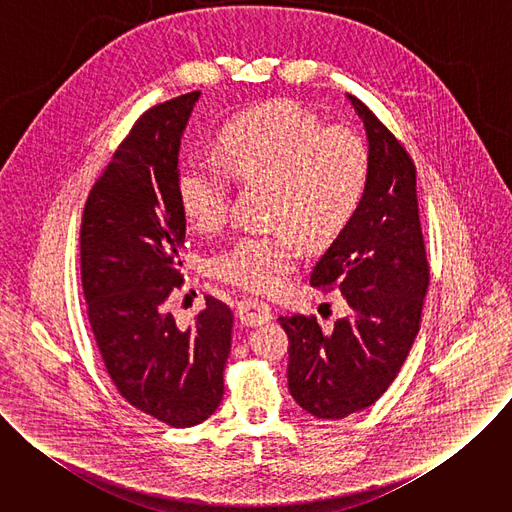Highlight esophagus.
<instances>
[{
	"label": "esophagus",
	"mask_w": 512,
	"mask_h": 512,
	"mask_svg": "<svg viewBox=\"0 0 512 512\" xmlns=\"http://www.w3.org/2000/svg\"><path fill=\"white\" fill-rule=\"evenodd\" d=\"M237 316L247 326H261L271 320V308L263 300L245 298L237 306Z\"/></svg>",
	"instance_id": "obj_1"
}]
</instances>
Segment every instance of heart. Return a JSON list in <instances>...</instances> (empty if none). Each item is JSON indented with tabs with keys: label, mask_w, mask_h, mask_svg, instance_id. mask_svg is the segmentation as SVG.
Masks as SVG:
<instances>
[{
	"label": "heart",
	"mask_w": 512,
	"mask_h": 512,
	"mask_svg": "<svg viewBox=\"0 0 512 512\" xmlns=\"http://www.w3.org/2000/svg\"><path fill=\"white\" fill-rule=\"evenodd\" d=\"M214 158L235 180L273 188L269 221L283 227L271 235L241 237L210 261L218 279L257 294L279 289L298 263L294 228L312 245L334 239L350 225L369 186V150L362 137L348 127H326L289 99L231 117L216 135ZM224 173L190 162L178 174L182 214L200 233L227 223L231 186Z\"/></svg>",
	"instance_id": "heart-1"
}]
</instances>
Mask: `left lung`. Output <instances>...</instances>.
Here are the masks:
<instances>
[{
    "mask_svg": "<svg viewBox=\"0 0 512 512\" xmlns=\"http://www.w3.org/2000/svg\"><path fill=\"white\" fill-rule=\"evenodd\" d=\"M346 97L367 131L369 186L310 283L338 287L348 312L332 330L314 316L279 318L289 338V393L318 419L367 409L387 391L419 332L429 285L413 160L367 105Z\"/></svg>",
    "mask_w": 512,
    "mask_h": 512,
    "instance_id": "1",
    "label": "left lung"
}]
</instances>
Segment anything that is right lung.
I'll return each mask as SVG.
<instances>
[{"instance_id": "add662e5", "label": "right lung", "mask_w": 512, "mask_h": 512, "mask_svg": "<svg viewBox=\"0 0 512 512\" xmlns=\"http://www.w3.org/2000/svg\"><path fill=\"white\" fill-rule=\"evenodd\" d=\"M198 97L180 95L137 119L95 182L81 225L87 314L107 373L133 407L172 427L216 411L233 330L231 308L214 298L192 326L166 310L182 283L178 154Z\"/></svg>"}]
</instances>
